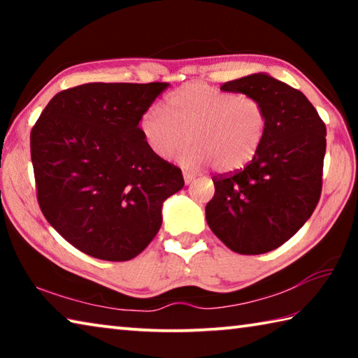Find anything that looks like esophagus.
<instances>
[{"label": "esophagus", "mask_w": 358, "mask_h": 358, "mask_svg": "<svg viewBox=\"0 0 358 358\" xmlns=\"http://www.w3.org/2000/svg\"><path fill=\"white\" fill-rule=\"evenodd\" d=\"M183 178H185V183H186V185H189L191 181H192L194 178H196V177H194L192 173H187V172H185V173H183Z\"/></svg>", "instance_id": "obj_1"}]
</instances>
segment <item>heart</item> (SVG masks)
Wrapping results in <instances>:
<instances>
[{"label": "heart", "instance_id": "heart-1", "mask_svg": "<svg viewBox=\"0 0 358 358\" xmlns=\"http://www.w3.org/2000/svg\"><path fill=\"white\" fill-rule=\"evenodd\" d=\"M268 117L262 102L252 96L189 83L166 101V112L150 106L138 120V131L151 153L171 161L186 143L192 147L181 157L186 167L213 164L217 172L245 167L259 153Z\"/></svg>", "mask_w": 358, "mask_h": 358}]
</instances>
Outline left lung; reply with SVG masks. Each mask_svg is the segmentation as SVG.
I'll list each match as a JSON object with an SVG mask.
<instances>
[{"mask_svg": "<svg viewBox=\"0 0 358 358\" xmlns=\"http://www.w3.org/2000/svg\"><path fill=\"white\" fill-rule=\"evenodd\" d=\"M224 92L262 102L268 126L259 153L243 171L213 177L205 207L213 234L240 254H264L296 234L322 191L327 129L306 96L265 72L226 82Z\"/></svg>", "mask_w": 358, "mask_h": 358, "instance_id": "8db88e82", "label": "left lung"}]
</instances>
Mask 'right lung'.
<instances>
[{
	"label": "right lung",
	"mask_w": 358,
	"mask_h": 358,
	"mask_svg": "<svg viewBox=\"0 0 358 358\" xmlns=\"http://www.w3.org/2000/svg\"><path fill=\"white\" fill-rule=\"evenodd\" d=\"M169 87L85 83L59 92L31 129L38 202L50 226L88 256L123 262L162 224V203L185 186L151 153L138 120Z\"/></svg>",
	"instance_id": "right-lung-1"
}]
</instances>
